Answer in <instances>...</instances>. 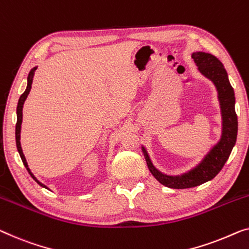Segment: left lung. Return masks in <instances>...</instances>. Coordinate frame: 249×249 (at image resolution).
<instances>
[{
  "label": "left lung",
  "instance_id": "1",
  "mask_svg": "<svg viewBox=\"0 0 249 249\" xmlns=\"http://www.w3.org/2000/svg\"><path fill=\"white\" fill-rule=\"evenodd\" d=\"M192 58L201 73L210 78L217 86L222 113V137L218 145L207 155L199 166L185 175L176 176V178L163 175L158 172L151 165L146 154L147 165L151 174L158 182L171 189H189L203 184L215 178L230 156V153L236 143L237 131H238V120L235 111V93L232 86L230 85L228 75L222 63L217 57L208 53H193Z\"/></svg>",
  "mask_w": 249,
  "mask_h": 249
}]
</instances>
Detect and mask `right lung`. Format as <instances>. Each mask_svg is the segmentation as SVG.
I'll use <instances>...</instances> for the list:
<instances>
[{
	"label": "right lung",
	"mask_w": 249,
	"mask_h": 249,
	"mask_svg": "<svg viewBox=\"0 0 249 249\" xmlns=\"http://www.w3.org/2000/svg\"><path fill=\"white\" fill-rule=\"evenodd\" d=\"M36 70H37V67L32 68L30 73H29V76H28V86H27V89H26V91L23 92V94L20 96V99H19V102H18V107H17L18 120H17V124H16V142H17V148H18V151H19V154H20V157H21V160H22V161H23V165H24V166H26V168L28 169L29 174H30V175L32 176V178H34V179H36V182H37L39 185H41V186L46 187L44 184H41L40 182L37 181V178H36L35 176L31 174L30 169H29V167H28V164H27L26 157H24V155H23V151H22V148H21V145H20V130H21V124H22V107H23V103H24V101H26L27 96H28V94H29V92H30V89H31V85H32V81H34V77H35Z\"/></svg>",
	"instance_id": "add662e5"
}]
</instances>
